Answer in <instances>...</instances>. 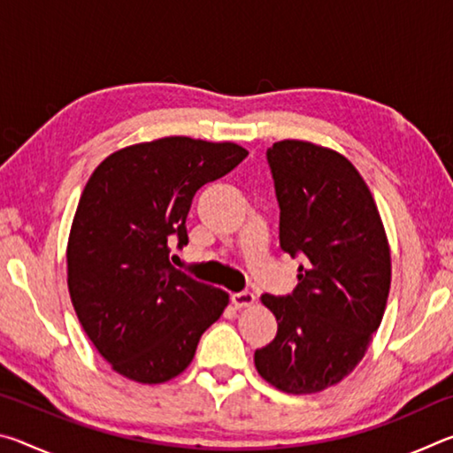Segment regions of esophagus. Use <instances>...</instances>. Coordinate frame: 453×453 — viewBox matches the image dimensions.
Returning <instances> with one entry per match:
<instances>
[{
  "label": "esophagus",
  "mask_w": 453,
  "mask_h": 453,
  "mask_svg": "<svg viewBox=\"0 0 453 453\" xmlns=\"http://www.w3.org/2000/svg\"><path fill=\"white\" fill-rule=\"evenodd\" d=\"M232 302L235 308H251L256 303V296L251 291H237L232 296Z\"/></svg>",
  "instance_id": "1"
}]
</instances>
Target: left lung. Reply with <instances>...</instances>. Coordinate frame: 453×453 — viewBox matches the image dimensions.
<instances>
[{
  "mask_svg": "<svg viewBox=\"0 0 453 453\" xmlns=\"http://www.w3.org/2000/svg\"><path fill=\"white\" fill-rule=\"evenodd\" d=\"M280 203V245L302 256L291 296H262L278 335L254 362L280 392L340 383L362 362L386 311L392 256L378 205L346 156L302 140L267 150Z\"/></svg>",
  "mask_w": 453,
  "mask_h": 453,
  "instance_id": "1",
  "label": "left lung"
}]
</instances>
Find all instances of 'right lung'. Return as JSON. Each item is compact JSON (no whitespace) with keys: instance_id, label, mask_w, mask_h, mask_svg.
<instances>
[{"instance_id":"obj_1","label":"right lung","mask_w":453,"mask_h":453,"mask_svg":"<svg viewBox=\"0 0 453 453\" xmlns=\"http://www.w3.org/2000/svg\"><path fill=\"white\" fill-rule=\"evenodd\" d=\"M245 156L232 142L172 135L113 151L89 175L67 240V288L83 332L124 378L180 375L227 308V291L175 270L170 243H188L196 191Z\"/></svg>"}]
</instances>
